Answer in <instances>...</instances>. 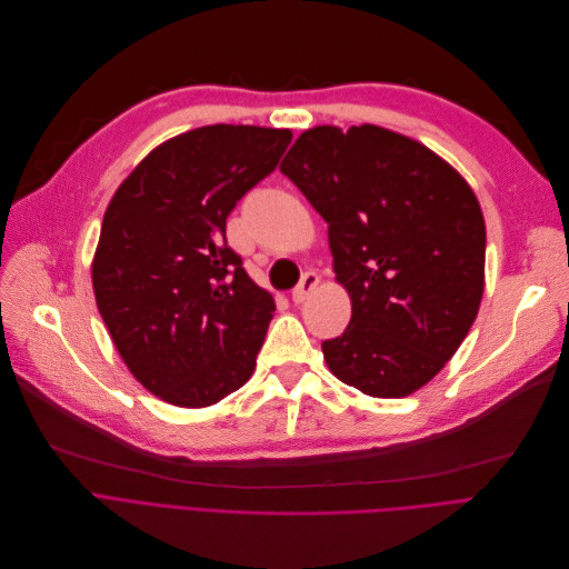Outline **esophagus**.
<instances>
[{
	"label": "esophagus",
	"mask_w": 569,
	"mask_h": 569,
	"mask_svg": "<svg viewBox=\"0 0 569 569\" xmlns=\"http://www.w3.org/2000/svg\"><path fill=\"white\" fill-rule=\"evenodd\" d=\"M317 284H319V276L312 273V270H310V273H306V276L301 278V282L293 287L291 301H293V303H303V301L308 299V296L317 289Z\"/></svg>",
	"instance_id": "34e87169"
}]
</instances>
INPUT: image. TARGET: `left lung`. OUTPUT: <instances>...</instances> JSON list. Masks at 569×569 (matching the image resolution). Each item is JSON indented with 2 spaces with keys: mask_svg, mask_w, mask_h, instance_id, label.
I'll return each instance as SVG.
<instances>
[{
  "mask_svg": "<svg viewBox=\"0 0 569 569\" xmlns=\"http://www.w3.org/2000/svg\"><path fill=\"white\" fill-rule=\"evenodd\" d=\"M280 171L329 224L351 319L321 351L340 382L402 398L466 340L483 293L486 224L472 187L415 139L377 124L303 131Z\"/></svg>",
  "mask_w": 569,
  "mask_h": 569,
  "instance_id": "8db88e82",
  "label": "left lung"
}]
</instances>
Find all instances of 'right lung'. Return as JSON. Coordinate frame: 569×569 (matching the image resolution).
Listing matches in <instances>:
<instances>
[{"mask_svg": "<svg viewBox=\"0 0 569 569\" xmlns=\"http://www.w3.org/2000/svg\"><path fill=\"white\" fill-rule=\"evenodd\" d=\"M289 129L208 124L157 146L106 208L99 315L129 372L178 408L246 385L276 301L227 246V218L276 171Z\"/></svg>", "mask_w": 569, "mask_h": 569, "instance_id": "add662e5", "label": "right lung"}]
</instances>
